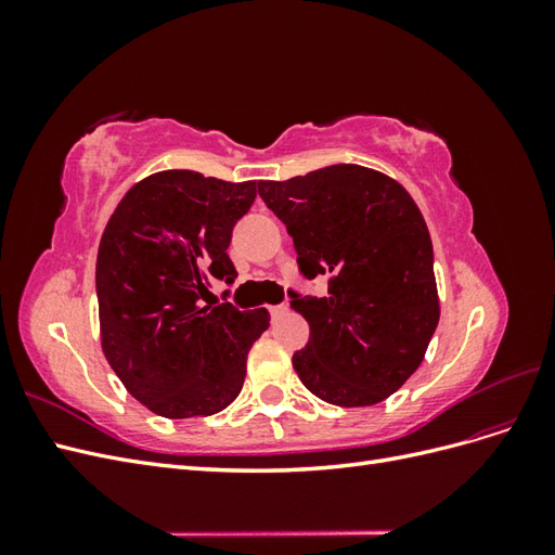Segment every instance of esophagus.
<instances>
[{
	"instance_id": "1",
	"label": "esophagus",
	"mask_w": 555,
	"mask_h": 555,
	"mask_svg": "<svg viewBox=\"0 0 555 555\" xmlns=\"http://www.w3.org/2000/svg\"><path fill=\"white\" fill-rule=\"evenodd\" d=\"M268 312H271V317H282L284 312H287V306H271L268 308Z\"/></svg>"
}]
</instances>
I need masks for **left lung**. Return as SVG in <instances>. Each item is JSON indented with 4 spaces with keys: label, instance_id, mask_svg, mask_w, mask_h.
Segmentation results:
<instances>
[{
    "label": "left lung",
    "instance_id": "1",
    "mask_svg": "<svg viewBox=\"0 0 555 555\" xmlns=\"http://www.w3.org/2000/svg\"><path fill=\"white\" fill-rule=\"evenodd\" d=\"M259 196L294 238L300 273L328 275L322 298L292 292L310 324L294 371L331 405H377L422 365L440 322L422 210L400 182L359 164L259 180Z\"/></svg>",
    "mask_w": 555,
    "mask_h": 555
}]
</instances>
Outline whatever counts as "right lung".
Here are the masks:
<instances>
[{
	"label": "right lung",
	"mask_w": 555,
	"mask_h": 555,
	"mask_svg": "<svg viewBox=\"0 0 555 555\" xmlns=\"http://www.w3.org/2000/svg\"><path fill=\"white\" fill-rule=\"evenodd\" d=\"M257 180L159 171L122 196L96 251L102 349L125 389L166 418L210 416L243 389L266 308L204 305L212 280L236 278L231 231Z\"/></svg>",
	"instance_id": "1"
}]
</instances>
